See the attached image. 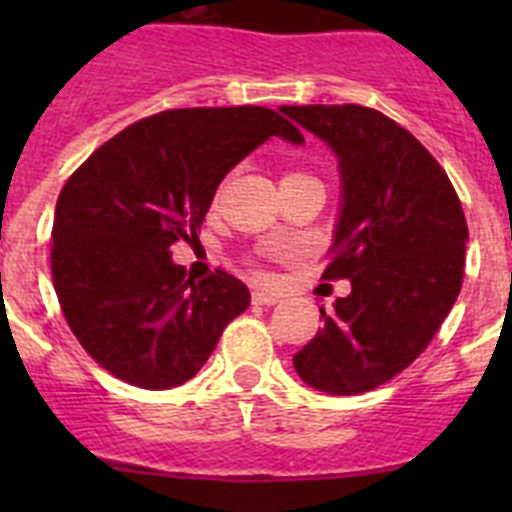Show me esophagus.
Wrapping results in <instances>:
<instances>
[{"label": "esophagus", "instance_id": "esophagus-1", "mask_svg": "<svg viewBox=\"0 0 512 512\" xmlns=\"http://www.w3.org/2000/svg\"><path fill=\"white\" fill-rule=\"evenodd\" d=\"M277 302H279L277 295H269V292H253V305L271 307V305H277Z\"/></svg>", "mask_w": 512, "mask_h": 512}]
</instances>
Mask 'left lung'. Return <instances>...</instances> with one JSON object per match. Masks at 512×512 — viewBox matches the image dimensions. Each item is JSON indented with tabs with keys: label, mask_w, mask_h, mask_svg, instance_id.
<instances>
[{
	"label": "left lung",
	"mask_w": 512,
	"mask_h": 512,
	"mask_svg": "<svg viewBox=\"0 0 512 512\" xmlns=\"http://www.w3.org/2000/svg\"><path fill=\"white\" fill-rule=\"evenodd\" d=\"M328 143L341 174L333 261L348 279L325 325L292 356L297 374L328 395L369 392L431 343L454 307L469 230L446 171L395 120L359 104L282 107Z\"/></svg>",
	"instance_id": "obj_1"
}]
</instances>
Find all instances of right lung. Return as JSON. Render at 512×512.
<instances>
[{
	"label": "right lung",
	"instance_id": "right-lung-1",
	"mask_svg": "<svg viewBox=\"0 0 512 512\" xmlns=\"http://www.w3.org/2000/svg\"><path fill=\"white\" fill-rule=\"evenodd\" d=\"M269 138L305 143L266 107L166 110L99 146L61 189L53 287L74 336L117 379L179 387L251 305L225 271L189 279L171 246L197 238L225 174Z\"/></svg>",
	"mask_w": 512,
	"mask_h": 512
}]
</instances>
